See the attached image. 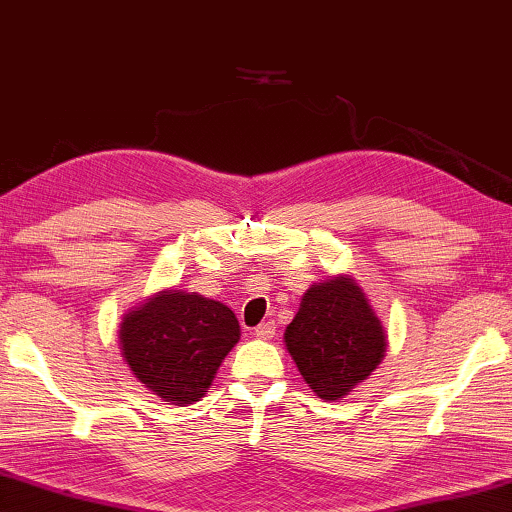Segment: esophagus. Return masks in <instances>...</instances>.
Instances as JSON below:
<instances>
[{"mask_svg":"<svg viewBox=\"0 0 512 512\" xmlns=\"http://www.w3.org/2000/svg\"><path fill=\"white\" fill-rule=\"evenodd\" d=\"M274 333H276V324L272 320L258 324L254 329V335H256V338H261V340H272Z\"/></svg>","mask_w":512,"mask_h":512,"instance_id":"1","label":"esophagus"}]
</instances>
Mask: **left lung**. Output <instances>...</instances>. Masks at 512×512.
Listing matches in <instances>:
<instances>
[{
	"label": "left lung",
	"mask_w": 512,
	"mask_h": 512,
	"mask_svg": "<svg viewBox=\"0 0 512 512\" xmlns=\"http://www.w3.org/2000/svg\"><path fill=\"white\" fill-rule=\"evenodd\" d=\"M283 340L299 374L326 401L349 395L385 354L383 324L349 274L308 288Z\"/></svg>",
	"instance_id": "left-lung-1"
}]
</instances>
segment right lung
<instances>
[{"instance_id": "add662e5", "label": "right lung", "mask_w": 512, "mask_h": 512, "mask_svg": "<svg viewBox=\"0 0 512 512\" xmlns=\"http://www.w3.org/2000/svg\"><path fill=\"white\" fill-rule=\"evenodd\" d=\"M240 340L229 306L197 292L161 290L122 317L124 363L152 395L186 406L206 395Z\"/></svg>"}]
</instances>
